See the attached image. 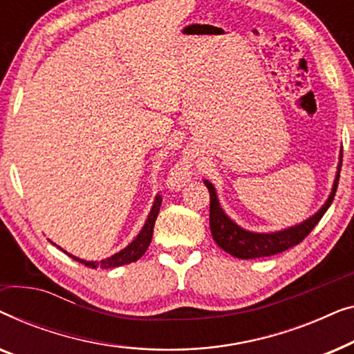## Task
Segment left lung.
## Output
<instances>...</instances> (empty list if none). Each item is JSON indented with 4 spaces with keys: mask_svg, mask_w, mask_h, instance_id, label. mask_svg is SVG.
Returning a JSON list of instances; mask_svg holds the SVG:
<instances>
[{
    "mask_svg": "<svg viewBox=\"0 0 354 354\" xmlns=\"http://www.w3.org/2000/svg\"><path fill=\"white\" fill-rule=\"evenodd\" d=\"M340 169L342 164H338V172L335 183H333L332 193L328 196L321 209H319L313 217H309L308 221L301 222L299 225L290 227V229L274 232V234H254V232L243 230L239 227L235 222H232L229 217L225 216V212L222 211L217 201L216 190L212 187L211 182L205 180L207 190H209V225H211V234L212 239L222 250L227 253L235 256L240 259H254V258H264V256H272L282 251L292 248V246L301 243L306 239L314 227L317 225V222L322 219V216L326 214L328 206L332 205L333 196L337 193L338 187V178H340Z\"/></svg>",
    "mask_w": 354,
    "mask_h": 354,
    "instance_id": "8db88e82",
    "label": "left lung"
}]
</instances>
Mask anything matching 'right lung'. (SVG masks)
<instances>
[{
    "instance_id": "obj_1",
    "label": "right lung",
    "mask_w": 354,
    "mask_h": 354,
    "mask_svg": "<svg viewBox=\"0 0 354 354\" xmlns=\"http://www.w3.org/2000/svg\"><path fill=\"white\" fill-rule=\"evenodd\" d=\"M161 203H162V198L161 195L156 196V200H154V205L151 207V212H149L148 219H147V224L143 225L142 232H140L137 239H135L132 243H130L127 248H124L122 251H119V253H115L111 256V258H106L103 261H100V263H96V261H85V259H79L75 258V256L69 254L72 259L74 261H79V263L85 264L86 268H100L101 269H111V268H119V266H124V264H130V263H135V261H138L142 256L145 254V251L148 250L149 243H151V236H153V229H154V222H156V217L159 214V207H161Z\"/></svg>"
}]
</instances>
